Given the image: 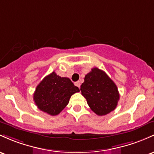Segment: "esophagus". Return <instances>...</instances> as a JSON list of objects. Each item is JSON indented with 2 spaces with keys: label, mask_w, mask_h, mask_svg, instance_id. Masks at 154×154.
Returning <instances> with one entry per match:
<instances>
[{
  "label": "esophagus",
  "mask_w": 154,
  "mask_h": 154,
  "mask_svg": "<svg viewBox=\"0 0 154 154\" xmlns=\"http://www.w3.org/2000/svg\"><path fill=\"white\" fill-rule=\"evenodd\" d=\"M74 85H75L76 86H77V87H78L79 88H80V82H79V81H77V82H76L75 83H74Z\"/></svg>",
  "instance_id": "1"
}]
</instances>
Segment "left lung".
I'll use <instances>...</instances> for the list:
<instances>
[{"label":"left lung","mask_w":154,"mask_h":154,"mask_svg":"<svg viewBox=\"0 0 154 154\" xmlns=\"http://www.w3.org/2000/svg\"><path fill=\"white\" fill-rule=\"evenodd\" d=\"M80 91L98 116H105L117 107L120 98L117 86L104 71L96 67L86 74Z\"/></svg>","instance_id":"1"}]
</instances>
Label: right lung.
<instances>
[{"label": "right lung", "instance_id": "1", "mask_svg": "<svg viewBox=\"0 0 154 154\" xmlns=\"http://www.w3.org/2000/svg\"><path fill=\"white\" fill-rule=\"evenodd\" d=\"M79 91L70 79L60 77L53 72L37 85L33 100L40 110L57 116L69 104L71 96Z\"/></svg>", "mask_w": 154, "mask_h": 154}]
</instances>
